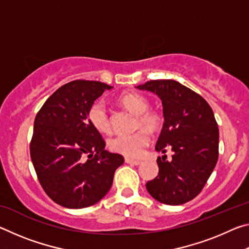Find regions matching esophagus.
I'll return each mask as SVG.
<instances>
[{"mask_svg":"<svg viewBox=\"0 0 249 249\" xmlns=\"http://www.w3.org/2000/svg\"><path fill=\"white\" fill-rule=\"evenodd\" d=\"M125 162L130 163V165H135V166H138V165H141V163H142L141 160H134V159H130V158H125Z\"/></svg>","mask_w":249,"mask_h":249,"instance_id":"34e87169","label":"esophagus"}]
</instances>
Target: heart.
I'll return each mask as SVG.
<instances>
[{
	"instance_id": "b5f03b06",
	"label": "heart",
	"mask_w": 249,
	"mask_h": 249,
	"mask_svg": "<svg viewBox=\"0 0 249 249\" xmlns=\"http://www.w3.org/2000/svg\"><path fill=\"white\" fill-rule=\"evenodd\" d=\"M123 107L137 115V127H145L155 132L162 123V116L157 111L149 109V101L138 93H125L120 98ZM90 124L100 133L111 132L112 124L107 104L103 100H96L88 111ZM150 136L146 129L133 134H119L108 142L109 149L127 157H140L149 144Z\"/></svg>"
}]
</instances>
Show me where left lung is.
<instances>
[{
	"label": "left lung",
	"mask_w": 249,
	"mask_h": 249,
	"mask_svg": "<svg viewBox=\"0 0 249 249\" xmlns=\"http://www.w3.org/2000/svg\"><path fill=\"white\" fill-rule=\"evenodd\" d=\"M157 94L163 107L156 150L174 151L168 161L158 157V176L146 183L149 195L163 204L191 201L204 188L217 162L218 127L209 103L175 80H150L137 87Z\"/></svg>",
	"instance_id": "left-lung-1"
}]
</instances>
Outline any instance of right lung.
<instances>
[{"instance_id":"right-lung-1","label":"right lung","mask_w":249,"mask_h":249,"mask_svg":"<svg viewBox=\"0 0 249 249\" xmlns=\"http://www.w3.org/2000/svg\"><path fill=\"white\" fill-rule=\"evenodd\" d=\"M112 87L74 80L59 88L37 113L29 144L44 191L59 205L83 209L107 195L124 157L105 150V141L90 124L92 103Z\"/></svg>"}]
</instances>
